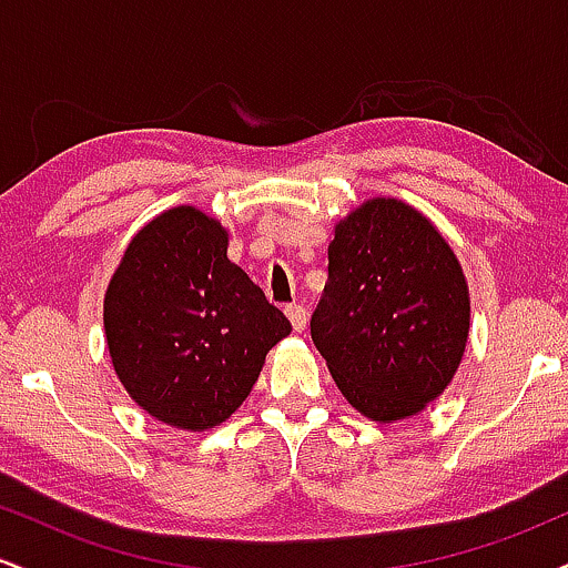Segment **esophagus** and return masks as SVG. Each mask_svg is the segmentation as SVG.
Listing matches in <instances>:
<instances>
[{
  "label": "esophagus",
  "mask_w": 568,
  "mask_h": 568,
  "mask_svg": "<svg viewBox=\"0 0 568 568\" xmlns=\"http://www.w3.org/2000/svg\"><path fill=\"white\" fill-rule=\"evenodd\" d=\"M285 315H288L293 331H304L306 328V310L302 304H288V306H285Z\"/></svg>",
  "instance_id": "esophagus-1"
}]
</instances>
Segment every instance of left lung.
Here are the masks:
<instances>
[{"mask_svg": "<svg viewBox=\"0 0 568 568\" xmlns=\"http://www.w3.org/2000/svg\"><path fill=\"white\" fill-rule=\"evenodd\" d=\"M310 331L349 406L389 425L452 384L470 336V288L425 213L374 197L336 221Z\"/></svg>", "mask_w": 568, "mask_h": 568, "instance_id": "obj_1", "label": "left lung"}]
</instances>
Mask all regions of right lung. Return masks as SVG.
Segmentation results:
<instances>
[{
  "instance_id": "add662e5",
  "label": "right lung",
  "mask_w": 568,
  "mask_h": 568,
  "mask_svg": "<svg viewBox=\"0 0 568 568\" xmlns=\"http://www.w3.org/2000/svg\"><path fill=\"white\" fill-rule=\"evenodd\" d=\"M230 232L194 205L143 224L103 296L116 379L149 416L186 433L226 422L291 323L226 258Z\"/></svg>"
}]
</instances>
